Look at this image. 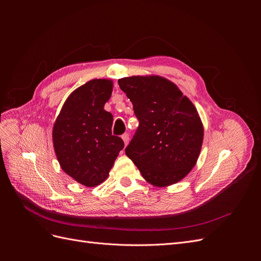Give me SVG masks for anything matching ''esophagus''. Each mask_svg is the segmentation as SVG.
Instances as JSON below:
<instances>
[{
    "label": "esophagus",
    "instance_id": "obj_1",
    "mask_svg": "<svg viewBox=\"0 0 261 261\" xmlns=\"http://www.w3.org/2000/svg\"><path fill=\"white\" fill-rule=\"evenodd\" d=\"M121 139H122L123 143H125V145L127 146V145H128V143H129V134H128V133L122 134V135H121Z\"/></svg>",
    "mask_w": 261,
    "mask_h": 261
}]
</instances>
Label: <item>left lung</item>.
<instances>
[{
    "mask_svg": "<svg viewBox=\"0 0 261 261\" xmlns=\"http://www.w3.org/2000/svg\"><path fill=\"white\" fill-rule=\"evenodd\" d=\"M140 125L125 149L150 184L181 181L196 165L203 126L195 106L171 81L159 76L118 80Z\"/></svg>",
    "mask_w": 261,
    "mask_h": 261,
    "instance_id": "1",
    "label": "left lung"
}]
</instances>
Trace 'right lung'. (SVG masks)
I'll list each match as a JSON object with an SVG mask.
<instances>
[{"label":"right lung","instance_id":"1","mask_svg":"<svg viewBox=\"0 0 261 261\" xmlns=\"http://www.w3.org/2000/svg\"><path fill=\"white\" fill-rule=\"evenodd\" d=\"M111 80L93 79L65 100L53 129L58 162L65 173L88 187L102 183L125 146L112 134L113 115L103 109Z\"/></svg>","mask_w":261,"mask_h":261}]
</instances>
